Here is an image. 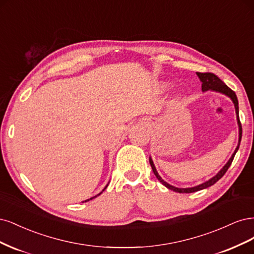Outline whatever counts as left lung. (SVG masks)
I'll use <instances>...</instances> for the list:
<instances>
[{"mask_svg": "<svg viewBox=\"0 0 254 254\" xmlns=\"http://www.w3.org/2000/svg\"><path fill=\"white\" fill-rule=\"evenodd\" d=\"M197 73L198 78L200 79L201 81V89L202 92H206V91H213V92H217V93H220V94H224L226 96H228L230 99L232 100V102L234 103V108H235V113H236V118H237V125H239V144H237L236 149L234 151V153L232 154L231 158L228 160V162L226 163V165L224 166V168L220 170L218 173L214 176L212 177L211 179H209L208 182L203 183L201 185H198V186H195V187H192V188H176L174 186H171L170 184H168L167 182L163 181V179L160 177V175L158 174V172L156 171V168H155L154 166V162L152 160V158L150 157V165L152 167V170L154 172L155 176L157 177L158 181L165 186L167 187L168 189L170 190H173L175 192H178V193H193V192H196V191H199V190H202V189H206V188L208 187H211L213 186L216 182H218L220 178H222L225 173L227 172V170L229 169V167L231 166V163L233 161V158L235 156V154L237 152V150H239L240 148V144H241V139H242V125H241V121H240V117H239V101H237V97L235 95V93L232 91L231 88H229L222 80H220L216 75H214V73L212 72H196Z\"/></svg>", "mask_w": 254, "mask_h": 254, "instance_id": "left-lung-1", "label": "left lung"}]
</instances>
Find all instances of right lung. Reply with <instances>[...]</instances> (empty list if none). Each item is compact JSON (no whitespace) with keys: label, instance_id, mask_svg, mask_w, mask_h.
I'll list each match as a JSON object with an SVG mask.
<instances>
[{"label":"right lung","instance_id":"right-lung-1","mask_svg":"<svg viewBox=\"0 0 254 254\" xmlns=\"http://www.w3.org/2000/svg\"><path fill=\"white\" fill-rule=\"evenodd\" d=\"M106 187H108V185H106V186H105V188H104V189H103V190H102V192H103V191H104V190H105V189H106ZM102 192H100V193H99V194H97V195H96V196H94V197H91V198H89V199H86V200H85V201H88V200H91V199H93V198H95V197H97V196H99V195H100V194H101V193H102Z\"/></svg>","mask_w":254,"mask_h":254}]
</instances>
